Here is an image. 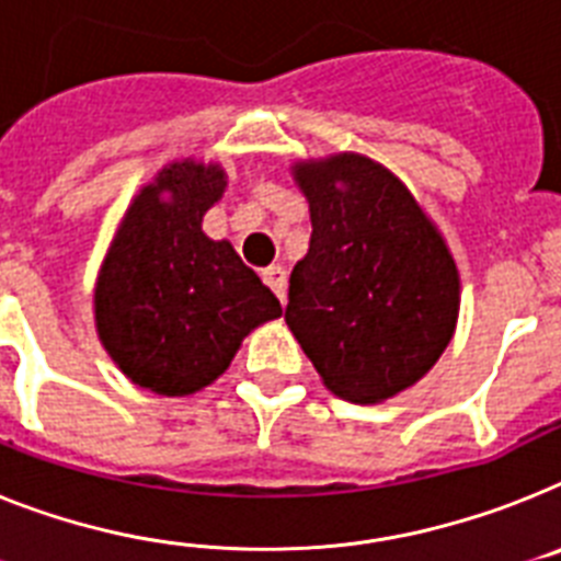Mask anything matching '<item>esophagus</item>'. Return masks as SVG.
<instances>
[{"mask_svg":"<svg viewBox=\"0 0 561 561\" xmlns=\"http://www.w3.org/2000/svg\"><path fill=\"white\" fill-rule=\"evenodd\" d=\"M262 279H265V285L273 294L279 296V302H285V296H288V271L282 265H271L267 271H262Z\"/></svg>","mask_w":561,"mask_h":561,"instance_id":"1","label":"esophagus"}]
</instances>
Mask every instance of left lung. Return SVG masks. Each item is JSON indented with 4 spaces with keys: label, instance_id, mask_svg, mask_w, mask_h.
Masks as SVG:
<instances>
[{
    "label": "left lung",
    "instance_id": "1",
    "mask_svg": "<svg viewBox=\"0 0 561 561\" xmlns=\"http://www.w3.org/2000/svg\"><path fill=\"white\" fill-rule=\"evenodd\" d=\"M296 182L313 233L290 273L285 322L336 397H397L454 336L459 273L448 244L411 191L370 159L296 164Z\"/></svg>",
    "mask_w": 561,
    "mask_h": 561
}]
</instances>
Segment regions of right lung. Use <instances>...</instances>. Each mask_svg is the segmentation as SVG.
<instances>
[{
    "mask_svg": "<svg viewBox=\"0 0 561 561\" xmlns=\"http://www.w3.org/2000/svg\"><path fill=\"white\" fill-rule=\"evenodd\" d=\"M222 191L216 164L164 168L134 199L99 273L102 345L130 382L162 397L214 382L256 324L282 317L279 299L230 242L202 233Z\"/></svg>",
    "mask_w": 561,
    "mask_h": 561,
    "instance_id": "right-lung-1",
    "label": "right lung"
}]
</instances>
